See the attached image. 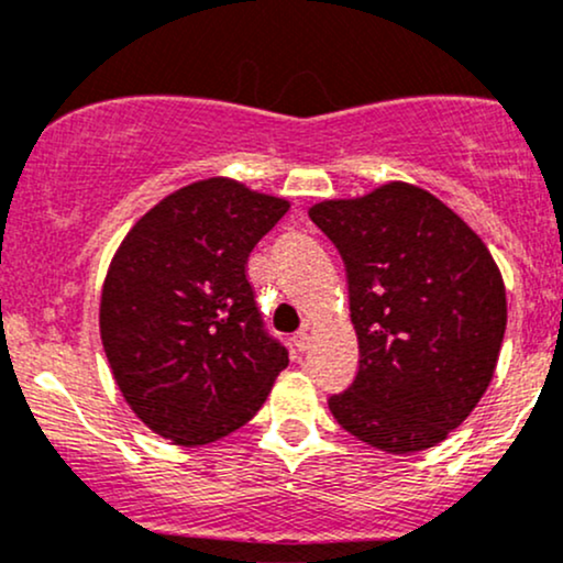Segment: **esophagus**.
Returning a JSON list of instances; mask_svg holds the SVG:
<instances>
[{"label": "esophagus", "mask_w": 563, "mask_h": 563, "mask_svg": "<svg viewBox=\"0 0 563 563\" xmlns=\"http://www.w3.org/2000/svg\"><path fill=\"white\" fill-rule=\"evenodd\" d=\"M294 344H296V349H299V352H307V349H309V331L296 333Z\"/></svg>", "instance_id": "obj_1"}]
</instances>
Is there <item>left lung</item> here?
Listing matches in <instances>:
<instances>
[{"label": "left lung", "mask_w": 563, "mask_h": 563, "mask_svg": "<svg viewBox=\"0 0 563 563\" xmlns=\"http://www.w3.org/2000/svg\"><path fill=\"white\" fill-rule=\"evenodd\" d=\"M309 219L346 267L360 367L328 399L371 448L407 455L448 439L493 380L506 333V286L482 238L407 183L322 200Z\"/></svg>", "instance_id": "left-lung-1"}]
</instances>
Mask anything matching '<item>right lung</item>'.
Masks as SVG:
<instances>
[{
  "label": "right lung",
  "mask_w": 563,
  "mask_h": 563,
  "mask_svg": "<svg viewBox=\"0 0 563 563\" xmlns=\"http://www.w3.org/2000/svg\"><path fill=\"white\" fill-rule=\"evenodd\" d=\"M288 209L235 179H200L153 206L115 251L100 296L106 357L134 416L174 444L241 429L288 365L245 277Z\"/></svg>",
  "instance_id": "right-lung-1"
}]
</instances>
